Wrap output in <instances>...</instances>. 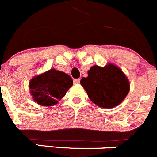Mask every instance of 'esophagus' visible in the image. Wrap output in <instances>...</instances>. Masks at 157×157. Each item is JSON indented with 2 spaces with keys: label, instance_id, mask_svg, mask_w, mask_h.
<instances>
[{
  "label": "esophagus",
  "instance_id": "obj_1",
  "mask_svg": "<svg viewBox=\"0 0 157 157\" xmlns=\"http://www.w3.org/2000/svg\"><path fill=\"white\" fill-rule=\"evenodd\" d=\"M73 83L74 84H79L80 83V79L79 78H75L73 80Z\"/></svg>",
  "mask_w": 157,
  "mask_h": 157
}]
</instances>
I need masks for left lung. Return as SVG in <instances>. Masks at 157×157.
Segmentation results:
<instances>
[{"mask_svg":"<svg viewBox=\"0 0 157 157\" xmlns=\"http://www.w3.org/2000/svg\"><path fill=\"white\" fill-rule=\"evenodd\" d=\"M80 82L92 102L109 109L122 103L130 88L126 75L111 63L104 67L93 66L88 70V77H83Z\"/></svg>","mask_w":157,"mask_h":157,"instance_id":"left-lung-1","label":"left lung"}]
</instances>
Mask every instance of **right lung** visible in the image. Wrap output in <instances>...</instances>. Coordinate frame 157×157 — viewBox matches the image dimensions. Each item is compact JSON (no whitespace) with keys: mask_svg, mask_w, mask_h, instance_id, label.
<instances>
[{"mask_svg":"<svg viewBox=\"0 0 157 157\" xmlns=\"http://www.w3.org/2000/svg\"><path fill=\"white\" fill-rule=\"evenodd\" d=\"M73 82L69 75L51 69L33 77L29 82L30 93L38 104L54 106L66 95Z\"/></svg>","mask_w":157,"mask_h":157,"instance_id":"right-lung-1","label":"right lung"}]
</instances>
